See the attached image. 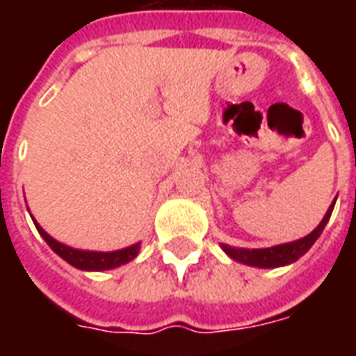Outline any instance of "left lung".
Masks as SVG:
<instances>
[{"label":"left lung","instance_id":"1","mask_svg":"<svg viewBox=\"0 0 356 356\" xmlns=\"http://www.w3.org/2000/svg\"><path fill=\"white\" fill-rule=\"evenodd\" d=\"M336 200L332 202V206L326 211V216L322 217L321 225L314 229L311 234H307L303 238L296 240V242H288V244H280V246L273 248H261V250H246V248H232L227 244H221L225 250V254L232 257L234 261L244 263L250 267H259V268H275L282 267V265H290V263L298 261L301 255H305L309 252V248L313 246L316 238L321 236L324 227L330 221L332 216V209H334Z\"/></svg>","mask_w":356,"mask_h":356}]
</instances>
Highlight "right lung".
<instances>
[{
  "label": "right lung",
  "mask_w": 356,
  "mask_h": 356,
  "mask_svg": "<svg viewBox=\"0 0 356 356\" xmlns=\"http://www.w3.org/2000/svg\"><path fill=\"white\" fill-rule=\"evenodd\" d=\"M35 229L42 234V238L49 244V248L57 255H60L66 263H70L72 267L81 268V270H106V268H116L124 263H129L131 259L137 257L139 254L140 244H133L124 250H116V252H88V250H76V248L60 244L58 240L49 236L47 232L43 231L40 225L35 223V219L32 217Z\"/></svg>",
  "instance_id": "obj_1"
}]
</instances>
